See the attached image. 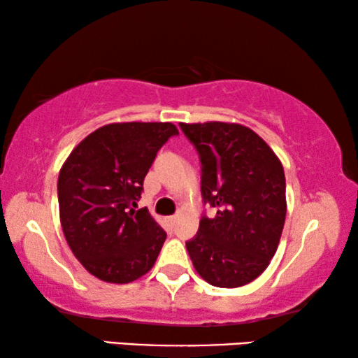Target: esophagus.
<instances>
[{
  "label": "esophagus",
  "mask_w": 358,
  "mask_h": 358,
  "mask_svg": "<svg viewBox=\"0 0 358 358\" xmlns=\"http://www.w3.org/2000/svg\"><path fill=\"white\" fill-rule=\"evenodd\" d=\"M176 217H168V223H169V227H174V223H176Z\"/></svg>",
  "instance_id": "1"
}]
</instances>
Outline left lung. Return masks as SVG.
<instances>
[{
  "instance_id": "left-lung-1",
  "label": "left lung",
  "mask_w": 358,
  "mask_h": 358,
  "mask_svg": "<svg viewBox=\"0 0 358 358\" xmlns=\"http://www.w3.org/2000/svg\"><path fill=\"white\" fill-rule=\"evenodd\" d=\"M202 164V217L185 243L195 271L210 285L236 288L266 271L287 215L283 166L248 127L224 122L179 124Z\"/></svg>"
}]
</instances>
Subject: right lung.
I'll list each match as a JSON object with an SVG mask.
<instances>
[{"label": "right lung", "mask_w": 358, "mask_h": 358, "mask_svg": "<svg viewBox=\"0 0 358 358\" xmlns=\"http://www.w3.org/2000/svg\"><path fill=\"white\" fill-rule=\"evenodd\" d=\"M171 122H124L87 135L62 166L58 207L66 243L92 275L130 283L155 266L166 231L146 208L134 210Z\"/></svg>", "instance_id": "obj_1"}]
</instances>
